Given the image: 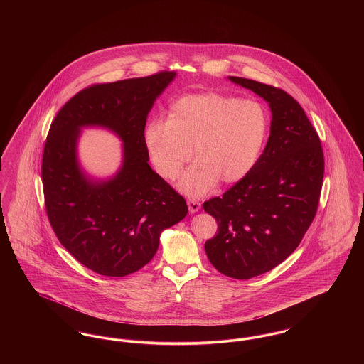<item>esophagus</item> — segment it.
<instances>
[{
  "instance_id": "1",
  "label": "esophagus",
  "mask_w": 364,
  "mask_h": 364,
  "mask_svg": "<svg viewBox=\"0 0 364 364\" xmlns=\"http://www.w3.org/2000/svg\"><path fill=\"white\" fill-rule=\"evenodd\" d=\"M187 205H188V210H190L191 214H195V213H198L199 210H200V202L199 200H196V199H188L187 200Z\"/></svg>"
}]
</instances>
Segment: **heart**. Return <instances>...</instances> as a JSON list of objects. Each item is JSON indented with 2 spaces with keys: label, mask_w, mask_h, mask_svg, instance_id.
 <instances>
[{
  "label": "heart",
  "mask_w": 364,
  "mask_h": 364,
  "mask_svg": "<svg viewBox=\"0 0 364 364\" xmlns=\"http://www.w3.org/2000/svg\"><path fill=\"white\" fill-rule=\"evenodd\" d=\"M270 119L257 101L206 92L180 97L168 120L156 119L144 131V143L156 172L176 180L192 156L196 159L178 183V190L202 196L218 180L236 183L259 159Z\"/></svg>",
  "instance_id": "1"
}]
</instances>
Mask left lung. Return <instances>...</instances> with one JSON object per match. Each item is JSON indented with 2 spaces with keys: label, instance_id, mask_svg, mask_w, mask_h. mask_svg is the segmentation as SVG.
Returning <instances> with one entry per match:
<instances>
[{
  "label": "left lung",
  "instance_id": "8db88e82",
  "mask_svg": "<svg viewBox=\"0 0 364 364\" xmlns=\"http://www.w3.org/2000/svg\"><path fill=\"white\" fill-rule=\"evenodd\" d=\"M270 107V135L254 169L223 196L203 203L218 224L205 242L211 264L248 279L274 269L301 242L315 217L325 161L321 140L289 94L251 79L228 77Z\"/></svg>",
  "mask_w": 364,
  "mask_h": 364
}]
</instances>
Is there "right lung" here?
<instances>
[{"label": "right lung", "instance_id": "add662e5", "mask_svg": "<svg viewBox=\"0 0 364 364\" xmlns=\"http://www.w3.org/2000/svg\"><path fill=\"white\" fill-rule=\"evenodd\" d=\"M159 72L87 87L50 125L42 158L45 205L53 230L73 258L107 277L138 272L156 255L161 233L188 213L181 195L149 165L147 116L176 77ZM83 127L122 140V165L110 178L90 176L78 161Z\"/></svg>", "mask_w": 364, "mask_h": 364}]
</instances>
